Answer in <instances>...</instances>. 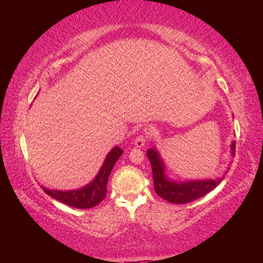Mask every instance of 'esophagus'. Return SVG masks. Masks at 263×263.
<instances>
[{
    "label": "esophagus",
    "mask_w": 263,
    "mask_h": 263,
    "mask_svg": "<svg viewBox=\"0 0 263 263\" xmlns=\"http://www.w3.org/2000/svg\"><path fill=\"white\" fill-rule=\"evenodd\" d=\"M146 137L145 136H138L137 138H136V140H135V146L136 147H138V148H141V147H144V146L146 145Z\"/></svg>",
    "instance_id": "34e87169"
}]
</instances>
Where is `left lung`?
<instances>
[{
	"label": "left lung",
	"mask_w": 263,
	"mask_h": 263,
	"mask_svg": "<svg viewBox=\"0 0 263 263\" xmlns=\"http://www.w3.org/2000/svg\"><path fill=\"white\" fill-rule=\"evenodd\" d=\"M147 158L152 164L154 190L160 197L174 204H185L206 195L220 183L222 177L206 180L177 182L166 175V166L157 148L147 149ZM231 154H235V141L231 144Z\"/></svg>",
	"instance_id": "8db88e82"
}]
</instances>
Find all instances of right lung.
<instances>
[{
  "mask_svg": "<svg viewBox=\"0 0 263 263\" xmlns=\"http://www.w3.org/2000/svg\"><path fill=\"white\" fill-rule=\"evenodd\" d=\"M123 154V151L116 146L106 155L103 164L90 183L75 190H51L42 186L44 191L57 201L77 209H91L101 203L106 196V183L115 163Z\"/></svg>",
  "mask_w": 263,
  "mask_h": 263,
  "instance_id": "right-lung-1",
  "label": "right lung"
}]
</instances>
